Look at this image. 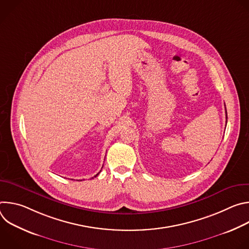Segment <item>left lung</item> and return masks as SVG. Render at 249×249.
I'll return each instance as SVG.
<instances>
[{"instance_id": "1", "label": "left lung", "mask_w": 249, "mask_h": 249, "mask_svg": "<svg viewBox=\"0 0 249 249\" xmlns=\"http://www.w3.org/2000/svg\"><path fill=\"white\" fill-rule=\"evenodd\" d=\"M226 112H227V111H226ZM227 118H228V116H227Z\"/></svg>"}]
</instances>
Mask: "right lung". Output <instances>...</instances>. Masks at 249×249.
Masks as SVG:
<instances>
[{"mask_svg": "<svg viewBox=\"0 0 249 249\" xmlns=\"http://www.w3.org/2000/svg\"><path fill=\"white\" fill-rule=\"evenodd\" d=\"M98 173H99V172H98ZM98 173H97V174H96V175H94V177H96V176H97V175H98ZM92 178H93V177H92Z\"/></svg>", "mask_w": 249, "mask_h": 249, "instance_id": "right-lung-1", "label": "right lung"}]
</instances>
